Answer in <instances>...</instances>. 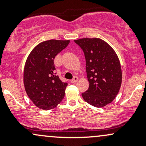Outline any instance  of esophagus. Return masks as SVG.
I'll return each mask as SVG.
<instances>
[{
  "label": "esophagus",
  "mask_w": 146,
  "mask_h": 146,
  "mask_svg": "<svg viewBox=\"0 0 146 146\" xmlns=\"http://www.w3.org/2000/svg\"><path fill=\"white\" fill-rule=\"evenodd\" d=\"M78 81V77L75 76L74 78H73V80H71V82L73 84H75V83H76Z\"/></svg>",
  "instance_id": "1"
}]
</instances>
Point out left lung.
I'll return each instance as SVG.
<instances>
[{
	"instance_id": "obj_1",
	"label": "left lung",
	"mask_w": 146,
	"mask_h": 146,
	"mask_svg": "<svg viewBox=\"0 0 146 146\" xmlns=\"http://www.w3.org/2000/svg\"><path fill=\"white\" fill-rule=\"evenodd\" d=\"M84 53L88 89L82 93L85 102L98 108L111 103L119 91L122 72L115 50L100 38L75 40Z\"/></svg>"
}]
</instances>
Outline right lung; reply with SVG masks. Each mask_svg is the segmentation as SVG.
<instances>
[{
    "instance_id": "obj_1",
    "label": "right lung",
    "mask_w": 146,
    "mask_h": 146,
    "mask_svg": "<svg viewBox=\"0 0 146 146\" xmlns=\"http://www.w3.org/2000/svg\"><path fill=\"white\" fill-rule=\"evenodd\" d=\"M69 42V40L42 42L27 57L23 73L25 91L31 102L40 109L56 108L64 97L68 84L62 82L54 73V58Z\"/></svg>"
}]
</instances>
